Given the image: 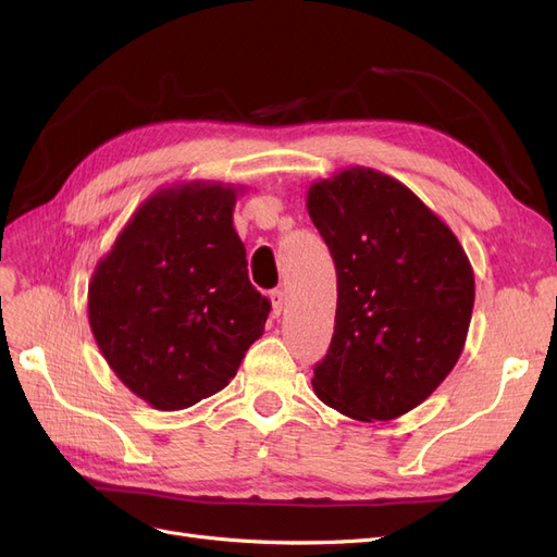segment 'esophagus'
<instances>
[{
	"label": "esophagus",
	"instance_id": "esophagus-1",
	"mask_svg": "<svg viewBox=\"0 0 557 557\" xmlns=\"http://www.w3.org/2000/svg\"><path fill=\"white\" fill-rule=\"evenodd\" d=\"M269 299H272V309H274V313L278 315V313L285 309V293H283V290H272V295H269Z\"/></svg>",
	"mask_w": 557,
	"mask_h": 557
}]
</instances>
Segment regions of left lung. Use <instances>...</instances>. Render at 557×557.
<instances>
[{"instance_id": "8db88e82", "label": "left lung", "mask_w": 557, "mask_h": 557, "mask_svg": "<svg viewBox=\"0 0 557 557\" xmlns=\"http://www.w3.org/2000/svg\"><path fill=\"white\" fill-rule=\"evenodd\" d=\"M307 209L336 269L334 334L313 391L364 423L409 413L465 348L474 309L467 252L407 185L369 166L311 183Z\"/></svg>"}]
</instances>
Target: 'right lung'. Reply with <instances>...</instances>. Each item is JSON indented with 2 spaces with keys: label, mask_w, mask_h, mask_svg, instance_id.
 Instances as JSON below:
<instances>
[{
  "label": "right lung",
  "mask_w": 557,
  "mask_h": 557,
  "mask_svg": "<svg viewBox=\"0 0 557 557\" xmlns=\"http://www.w3.org/2000/svg\"><path fill=\"white\" fill-rule=\"evenodd\" d=\"M239 193L215 181L160 188L95 267V342L153 409H185L223 391L264 332L269 301L248 281L232 225Z\"/></svg>",
  "instance_id": "obj_1"
}]
</instances>
